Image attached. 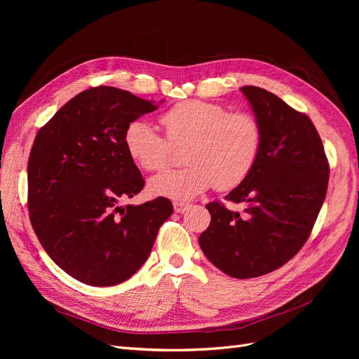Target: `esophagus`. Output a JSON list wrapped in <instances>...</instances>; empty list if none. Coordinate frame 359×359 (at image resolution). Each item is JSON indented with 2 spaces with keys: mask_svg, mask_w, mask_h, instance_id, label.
Here are the masks:
<instances>
[{
  "mask_svg": "<svg viewBox=\"0 0 359 359\" xmlns=\"http://www.w3.org/2000/svg\"><path fill=\"white\" fill-rule=\"evenodd\" d=\"M173 206H175V211H176L177 214H182V212L189 210L191 203H189V202H184V201H176V202L173 203Z\"/></svg>",
  "mask_w": 359,
  "mask_h": 359,
  "instance_id": "obj_1",
  "label": "esophagus"
}]
</instances>
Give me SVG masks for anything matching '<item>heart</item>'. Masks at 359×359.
<instances>
[{"instance_id":"obj_1","label":"heart","mask_w":359,"mask_h":359,"mask_svg":"<svg viewBox=\"0 0 359 359\" xmlns=\"http://www.w3.org/2000/svg\"><path fill=\"white\" fill-rule=\"evenodd\" d=\"M165 137L145 121H132L123 134L129 157L147 172L161 173L172 164L175 149L184 148L187 167L154 177L149 192L172 199H189L215 186L230 191L253 170L263 130L253 113L211 102L184 100L160 116Z\"/></svg>"}]
</instances>
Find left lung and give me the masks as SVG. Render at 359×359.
Masks as SVG:
<instances>
[{
    "instance_id": "1",
    "label": "left lung",
    "mask_w": 359,
    "mask_h": 359,
    "mask_svg": "<svg viewBox=\"0 0 359 359\" xmlns=\"http://www.w3.org/2000/svg\"><path fill=\"white\" fill-rule=\"evenodd\" d=\"M263 130L259 158L225 199L246 203L240 217L224 203L206 205L211 224L199 236L205 256L237 279L284 266L304 246L322 210L329 161L311 119L273 93L244 86Z\"/></svg>"
}]
</instances>
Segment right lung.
Masks as SVG:
<instances>
[{
    "label": "right lung",
    "instance_id": "obj_1",
    "mask_svg": "<svg viewBox=\"0 0 359 359\" xmlns=\"http://www.w3.org/2000/svg\"><path fill=\"white\" fill-rule=\"evenodd\" d=\"M156 109L129 91L91 87L34 138L27 163L32 227L49 257L83 284L110 287L129 279L173 214L163 196L121 205L145 184L125 148V129Z\"/></svg>",
    "mask_w": 359,
    "mask_h": 359
}]
</instances>
